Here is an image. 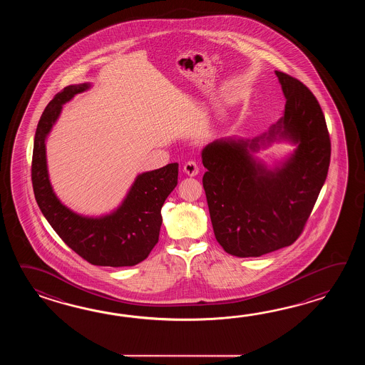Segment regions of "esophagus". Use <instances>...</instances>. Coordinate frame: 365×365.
Segmentation results:
<instances>
[{"instance_id":"obj_1","label":"esophagus","mask_w":365,"mask_h":365,"mask_svg":"<svg viewBox=\"0 0 365 365\" xmlns=\"http://www.w3.org/2000/svg\"><path fill=\"white\" fill-rule=\"evenodd\" d=\"M184 172H185L187 176L193 178V176H197V175H198V172H200V167H198L197 162H194V160H189V162H186V163L184 164Z\"/></svg>"}]
</instances>
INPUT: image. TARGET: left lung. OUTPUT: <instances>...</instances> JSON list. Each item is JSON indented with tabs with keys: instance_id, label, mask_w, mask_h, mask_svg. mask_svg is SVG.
Instances as JSON below:
<instances>
[{
	"instance_id": "8db88e82",
	"label": "left lung",
	"mask_w": 365,
	"mask_h": 365,
	"mask_svg": "<svg viewBox=\"0 0 365 365\" xmlns=\"http://www.w3.org/2000/svg\"><path fill=\"white\" fill-rule=\"evenodd\" d=\"M286 96L284 115L256 140H219L202 151L203 189L215 239L227 253L259 257L294 244L325 182L331 143L316 96L299 79L275 71ZM278 135L298 145L272 172L249 150Z\"/></svg>"
}]
</instances>
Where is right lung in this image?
Instances as JSON below:
<instances>
[{"label": "right lung", "instance_id": "add662e5", "mask_svg": "<svg viewBox=\"0 0 365 365\" xmlns=\"http://www.w3.org/2000/svg\"><path fill=\"white\" fill-rule=\"evenodd\" d=\"M88 87L90 83L65 87L56 93L40 117L32 153L34 193L49 225L78 256L96 266H134L148 258L159 240L163 222L160 210L178 185L179 164H167L140 175L123 205L106 217H82L63 206L48 178L46 138L60 116L62 104Z\"/></svg>", "mask_w": 365, "mask_h": 365}]
</instances>
